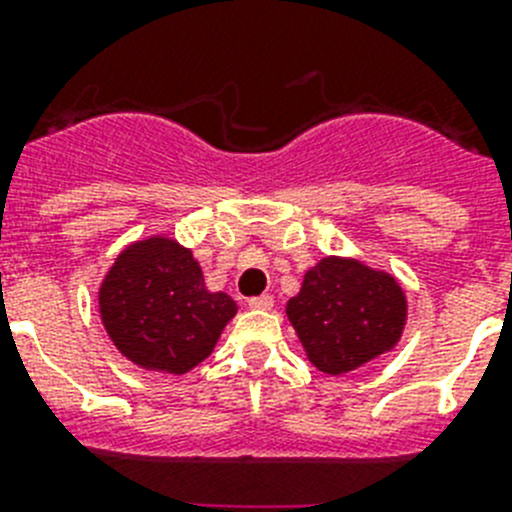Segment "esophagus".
<instances>
[{
    "instance_id": "34e87169",
    "label": "esophagus",
    "mask_w": 512,
    "mask_h": 512,
    "mask_svg": "<svg viewBox=\"0 0 512 512\" xmlns=\"http://www.w3.org/2000/svg\"><path fill=\"white\" fill-rule=\"evenodd\" d=\"M248 307H253V310H271V307H274V297L271 295L251 297V300H248Z\"/></svg>"
}]
</instances>
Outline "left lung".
<instances>
[{
	"label": "left lung",
	"mask_w": 512,
	"mask_h": 512,
	"mask_svg": "<svg viewBox=\"0 0 512 512\" xmlns=\"http://www.w3.org/2000/svg\"><path fill=\"white\" fill-rule=\"evenodd\" d=\"M405 312V295L390 274L336 256L312 266L300 295L287 302L289 323L307 359L333 377L390 351L402 333Z\"/></svg>",
	"instance_id": "8db88e82"
}]
</instances>
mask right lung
<instances>
[{
	"mask_svg": "<svg viewBox=\"0 0 512 512\" xmlns=\"http://www.w3.org/2000/svg\"><path fill=\"white\" fill-rule=\"evenodd\" d=\"M225 292H207L192 251L171 238L128 246L99 289V312L112 343L133 364L184 374L212 354L235 315Z\"/></svg>",
	"mask_w": 512,
	"mask_h": 512,
	"instance_id": "1",
	"label": "right lung"
}]
</instances>
